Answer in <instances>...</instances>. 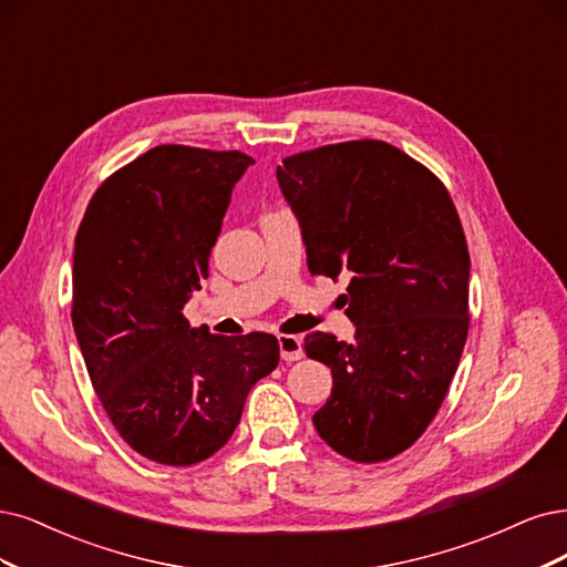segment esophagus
<instances>
[{"instance_id": "esophagus-1", "label": "esophagus", "mask_w": 567, "mask_h": 567, "mask_svg": "<svg viewBox=\"0 0 567 567\" xmlns=\"http://www.w3.org/2000/svg\"><path fill=\"white\" fill-rule=\"evenodd\" d=\"M278 346H280V358L285 362H297V360L303 358L299 337H291V333H282V337H278Z\"/></svg>"}]
</instances>
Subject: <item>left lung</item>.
I'll return each mask as SVG.
<instances>
[{
  "mask_svg": "<svg viewBox=\"0 0 567 567\" xmlns=\"http://www.w3.org/2000/svg\"><path fill=\"white\" fill-rule=\"evenodd\" d=\"M278 184L312 276L350 272L346 316L358 327L352 343L322 331L303 341L333 379L312 425L354 463L390 460L432 423L467 341L463 224L446 186L381 140L289 156Z\"/></svg>",
  "mask_w": 567,
  "mask_h": 567,
  "instance_id": "1",
  "label": "left lung"
}]
</instances>
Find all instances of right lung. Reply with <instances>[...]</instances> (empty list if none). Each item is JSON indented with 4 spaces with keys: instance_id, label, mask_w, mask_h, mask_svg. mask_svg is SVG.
Instances as JSON below:
<instances>
[{
    "instance_id": "right-lung-1",
    "label": "right lung",
    "mask_w": 567,
    "mask_h": 567,
    "mask_svg": "<svg viewBox=\"0 0 567 567\" xmlns=\"http://www.w3.org/2000/svg\"><path fill=\"white\" fill-rule=\"evenodd\" d=\"M251 163L243 152L154 146L104 179L76 230L72 324L83 362L123 442L161 465L217 453L251 385L280 362L270 333L215 337L182 316Z\"/></svg>"
}]
</instances>
